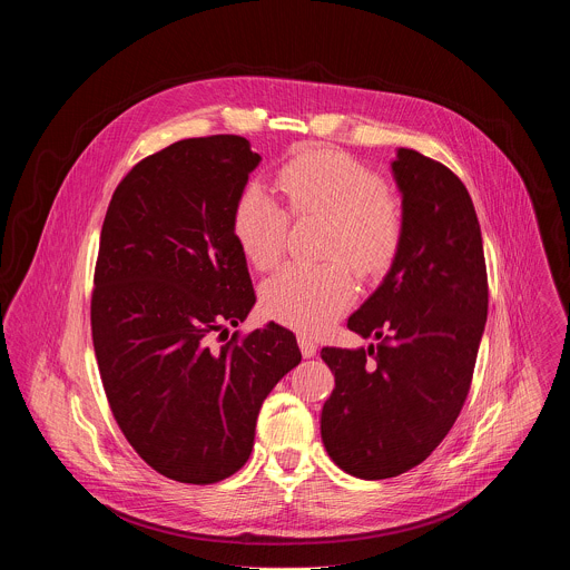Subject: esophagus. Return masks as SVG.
<instances>
[{
    "mask_svg": "<svg viewBox=\"0 0 570 570\" xmlns=\"http://www.w3.org/2000/svg\"><path fill=\"white\" fill-rule=\"evenodd\" d=\"M297 343H299V352H302L304 358H313V356H315L317 345H315V341H313L311 336H299Z\"/></svg>",
    "mask_w": 570,
    "mask_h": 570,
    "instance_id": "esophagus-1",
    "label": "esophagus"
}]
</instances>
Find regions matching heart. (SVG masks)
Here are the masks:
<instances>
[{"label": "heart", "instance_id": "heart-1", "mask_svg": "<svg viewBox=\"0 0 570 570\" xmlns=\"http://www.w3.org/2000/svg\"><path fill=\"white\" fill-rule=\"evenodd\" d=\"M277 189L295 218H324L322 266H286L262 288L268 317L297 332H322L354 302L358 277H376L394 262L403 238V207L394 191L352 155L315 146L277 169ZM291 215L259 183L240 189L232 207V236L255 268H273L286 248ZM346 263L343 265L337 259Z\"/></svg>", "mask_w": 570, "mask_h": 570}]
</instances>
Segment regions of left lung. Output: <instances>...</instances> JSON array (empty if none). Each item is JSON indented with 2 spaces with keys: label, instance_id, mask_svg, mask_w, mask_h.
I'll use <instances>...</instances> for the list:
<instances>
[{
  "label": "left lung",
  "instance_id": "1",
  "mask_svg": "<svg viewBox=\"0 0 570 570\" xmlns=\"http://www.w3.org/2000/svg\"><path fill=\"white\" fill-rule=\"evenodd\" d=\"M392 174L401 248L347 320L381 343L320 352L336 376L320 417L324 449L363 480L417 466L446 438L471 387L490 299L480 223L462 180L413 148L396 150Z\"/></svg>",
  "mask_w": 570,
  "mask_h": 570
}]
</instances>
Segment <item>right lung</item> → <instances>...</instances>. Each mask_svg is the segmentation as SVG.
Instances as JSON below:
<instances>
[{
	"label": "right lung",
	"instance_id": "add662e5",
	"mask_svg": "<svg viewBox=\"0 0 570 570\" xmlns=\"http://www.w3.org/2000/svg\"><path fill=\"white\" fill-rule=\"evenodd\" d=\"M259 159L238 135L176 141L126 174L101 227L90 315L104 390L139 458L178 482L246 464L264 399L302 361L275 322L212 347L257 299L232 207Z\"/></svg>",
	"mask_w": 570,
	"mask_h": 570
}]
</instances>
